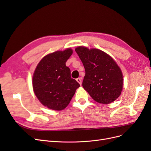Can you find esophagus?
Returning <instances> with one entry per match:
<instances>
[{"instance_id": "34e87169", "label": "esophagus", "mask_w": 151, "mask_h": 151, "mask_svg": "<svg viewBox=\"0 0 151 151\" xmlns=\"http://www.w3.org/2000/svg\"><path fill=\"white\" fill-rule=\"evenodd\" d=\"M76 81H77V83H79L80 85H81V84H82V81H81V78H77V79H76Z\"/></svg>"}]
</instances>
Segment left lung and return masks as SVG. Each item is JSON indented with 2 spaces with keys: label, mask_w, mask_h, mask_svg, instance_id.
I'll list each match as a JSON object with an SVG mask.
<instances>
[{
  "label": "left lung",
  "mask_w": 151,
  "mask_h": 151,
  "mask_svg": "<svg viewBox=\"0 0 151 151\" xmlns=\"http://www.w3.org/2000/svg\"><path fill=\"white\" fill-rule=\"evenodd\" d=\"M75 50L85 68L84 89L98 103L115 101L121 94L123 84L122 70L115 61L96 48L79 47Z\"/></svg>",
  "instance_id": "8db88e82"
}]
</instances>
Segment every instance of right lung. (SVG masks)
Returning a JSON list of instances; mask_svg holds the SVG:
<instances>
[{
    "label": "right lung",
    "instance_id": "1",
    "mask_svg": "<svg viewBox=\"0 0 151 151\" xmlns=\"http://www.w3.org/2000/svg\"><path fill=\"white\" fill-rule=\"evenodd\" d=\"M70 48L57 51L44 57L33 76L34 93L39 101L49 109L62 110L69 104L80 86L71 78L65 62L72 54Z\"/></svg>",
    "mask_w": 151,
    "mask_h": 151
}]
</instances>
